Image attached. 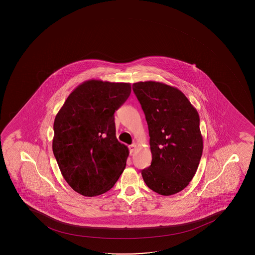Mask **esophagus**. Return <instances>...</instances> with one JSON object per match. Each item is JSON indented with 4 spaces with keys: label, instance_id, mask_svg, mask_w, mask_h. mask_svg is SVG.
Segmentation results:
<instances>
[{
    "label": "esophagus",
    "instance_id": "1",
    "mask_svg": "<svg viewBox=\"0 0 255 255\" xmlns=\"http://www.w3.org/2000/svg\"><path fill=\"white\" fill-rule=\"evenodd\" d=\"M135 149H136V143H132L131 145H129V151H130V153L133 152Z\"/></svg>",
    "mask_w": 255,
    "mask_h": 255
}]
</instances>
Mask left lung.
Returning <instances> with one entry per match:
<instances>
[{"mask_svg":"<svg viewBox=\"0 0 255 255\" xmlns=\"http://www.w3.org/2000/svg\"><path fill=\"white\" fill-rule=\"evenodd\" d=\"M132 90L149 129L152 161L141 171L147 186L162 196L184 190L193 179L203 141L196 108L178 88L161 82H139Z\"/></svg>","mask_w":255,"mask_h":255,"instance_id":"1","label":"left lung"}]
</instances>
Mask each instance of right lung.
<instances>
[{"label": "right lung", "mask_w": 255, "mask_h": 255, "mask_svg": "<svg viewBox=\"0 0 255 255\" xmlns=\"http://www.w3.org/2000/svg\"><path fill=\"white\" fill-rule=\"evenodd\" d=\"M130 94V83L89 80L56 115L53 154L65 181L82 196L106 193L125 169L128 148L116 137L114 113Z\"/></svg>", "instance_id": "add662e5"}]
</instances>
